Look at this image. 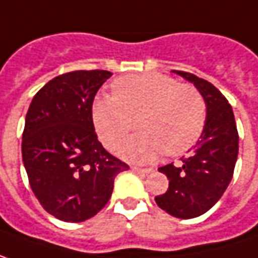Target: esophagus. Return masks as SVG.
Returning <instances> with one entry per match:
<instances>
[{"label":"esophagus","mask_w":258,"mask_h":258,"mask_svg":"<svg viewBox=\"0 0 258 258\" xmlns=\"http://www.w3.org/2000/svg\"><path fill=\"white\" fill-rule=\"evenodd\" d=\"M131 170L139 173V174H149V173H152V168H140V167H136V165L131 167Z\"/></svg>","instance_id":"1"}]
</instances>
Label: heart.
Wrapping results in <instances>:
<instances>
[{
    "label": "heart",
    "instance_id": "obj_1",
    "mask_svg": "<svg viewBox=\"0 0 258 258\" xmlns=\"http://www.w3.org/2000/svg\"><path fill=\"white\" fill-rule=\"evenodd\" d=\"M112 96L93 105V122L102 143L115 151L134 128L142 131L119 148L131 161L151 162L165 151L170 156L189 151L201 137L207 118L202 94L189 84L161 74L122 77Z\"/></svg>",
    "mask_w": 258,
    "mask_h": 258
}]
</instances>
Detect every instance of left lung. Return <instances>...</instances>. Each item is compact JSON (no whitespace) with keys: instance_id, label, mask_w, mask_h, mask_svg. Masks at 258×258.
<instances>
[{"instance_id":"obj_1","label":"left lung","mask_w":258,"mask_h":258,"mask_svg":"<svg viewBox=\"0 0 258 258\" xmlns=\"http://www.w3.org/2000/svg\"><path fill=\"white\" fill-rule=\"evenodd\" d=\"M173 72L198 88L205 100L207 119L197 145L181 158L183 164L159 168L170 184L155 201L173 217L194 219L213 208L227 189L238 159L239 136L232 106L211 82L189 72Z\"/></svg>"}]
</instances>
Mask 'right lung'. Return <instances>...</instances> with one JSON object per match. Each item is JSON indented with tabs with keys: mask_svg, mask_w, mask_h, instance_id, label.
<instances>
[{
	"mask_svg": "<svg viewBox=\"0 0 258 258\" xmlns=\"http://www.w3.org/2000/svg\"><path fill=\"white\" fill-rule=\"evenodd\" d=\"M112 77L74 71L48 81L32 99L22 139L29 184L42 208L63 222L96 216L110 198L115 177L128 165L97 140L93 100Z\"/></svg>",
	"mask_w": 258,
	"mask_h": 258,
	"instance_id": "add662e5",
	"label": "right lung"
}]
</instances>
